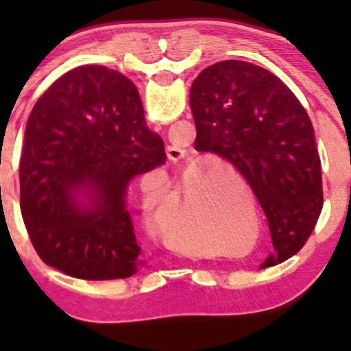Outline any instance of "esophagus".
I'll return each mask as SVG.
<instances>
[{"instance_id": "obj_1", "label": "esophagus", "mask_w": 351, "mask_h": 351, "mask_svg": "<svg viewBox=\"0 0 351 351\" xmlns=\"http://www.w3.org/2000/svg\"><path fill=\"white\" fill-rule=\"evenodd\" d=\"M166 156H168L169 161H180L182 158H185V149H182L176 144H171V146L166 147Z\"/></svg>"}]
</instances>
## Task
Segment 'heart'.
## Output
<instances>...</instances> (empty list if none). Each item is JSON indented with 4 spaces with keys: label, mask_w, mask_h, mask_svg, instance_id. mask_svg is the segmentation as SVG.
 I'll return each instance as SVG.
<instances>
[{
    "label": "heart",
    "mask_w": 351,
    "mask_h": 351,
    "mask_svg": "<svg viewBox=\"0 0 351 351\" xmlns=\"http://www.w3.org/2000/svg\"><path fill=\"white\" fill-rule=\"evenodd\" d=\"M202 217H204V208L200 207V202L193 195L192 189L185 190L175 217L162 226V238L178 251L192 253L198 231H200Z\"/></svg>",
    "instance_id": "1"
}]
</instances>
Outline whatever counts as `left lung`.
I'll use <instances>...</instances> for the list:
<instances>
[{"instance_id":"left-lung-1","label":"left lung","mask_w":351,"mask_h":351,"mask_svg":"<svg viewBox=\"0 0 351 351\" xmlns=\"http://www.w3.org/2000/svg\"><path fill=\"white\" fill-rule=\"evenodd\" d=\"M190 107L197 149L228 159L267 215L275 251L260 268L289 260L323 208L321 159L307 112L274 73L236 59L198 74Z\"/></svg>"}]
</instances>
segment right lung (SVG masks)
I'll use <instances>...</instances> for the list:
<instances>
[{
  "label": "right lung",
  "instance_id": "right-lung-1",
  "mask_svg": "<svg viewBox=\"0 0 351 351\" xmlns=\"http://www.w3.org/2000/svg\"><path fill=\"white\" fill-rule=\"evenodd\" d=\"M165 159L129 77L93 64L56 80L28 117L20 159V208L40 260L81 280L132 277L146 261L129 186Z\"/></svg>",
  "mask_w": 351,
  "mask_h": 351
}]
</instances>
